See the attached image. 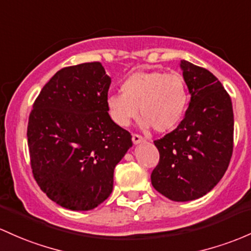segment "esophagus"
Instances as JSON below:
<instances>
[{"label":"esophagus","mask_w":251,"mask_h":251,"mask_svg":"<svg viewBox=\"0 0 251 251\" xmlns=\"http://www.w3.org/2000/svg\"><path fill=\"white\" fill-rule=\"evenodd\" d=\"M132 142L133 144H140V143H144L145 139L139 134H132Z\"/></svg>","instance_id":"obj_1"}]
</instances>
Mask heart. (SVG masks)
I'll return each mask as SVG.
<instances>
[{"instance_id": "obj_1", "label": "heart", "mask_w": 251, "mask_h": 251, "mask_svg": "<svg viewBox=\"0 0 251 251\" xmlns=\"http://www.w3.org/2000/svg\"><path fill=\"white\" fill-rule=\"evenodd\" d=\"M123 94L107 99L109 115L117 125L128 126L139 114L145 127L166 133L177 127L189 102L188 87L178 73L136 71L121 83Z\"/></svg>"}]
</instances>
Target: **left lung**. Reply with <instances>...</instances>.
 I'll return each mask as SVG.
<instances>
[{
  "label": "left lung",
  "mask_w": 251,
  "mask_h": 251,
  "mask_svg": "<svg viewBox=\"0 0 251 251\" xmlns=\"http://www.w3.org/2000/svg\"><path fill=\"white\" fill-rule=\"evenodd\" d=\"M191 102L174 131L155 140L159 162L151 174L153 188L173 201L199 199L226 172L233 151L230 95L207 69L181 60Z\"/></svg>",
  "instance_id": "left-lung-1"
}]
</instances>
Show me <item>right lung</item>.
I'll use <instances>...</instances> for the list:
<instances>
[{
  "instance_id": "right-lung-1",
  "label": "right lung",
  "mask_w": 251,
  "mask_h": 251,
  "mask_svg": "<svg viewBox=\"0 0 251 251\" xmlns=\"http://www.w3.org/2000/svg\"><path fill=\"white\" fill-rule=\"evenodd\" d=\"M111 77L101 63L60 69L33 103L27 126L33 176L62 207L89 211L113 191L132 136L111 119Z\"/></svg>"
}]
</instances>
